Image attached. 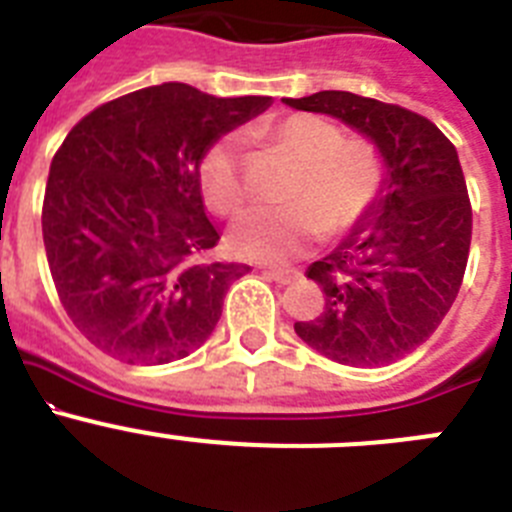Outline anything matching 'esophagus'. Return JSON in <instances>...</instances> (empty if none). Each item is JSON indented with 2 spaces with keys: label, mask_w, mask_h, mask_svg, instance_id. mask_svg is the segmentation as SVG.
I'll return each instance as SVG.
<instances>
[{
  "label": "esophagus",
  "mask_w": 512,
  "mask_h": 512,
  "mask_svg": "<svg viewBox=\"0 0 512 512\" xmlns=\"http://www.w3.org/2000/svg\"><path fill=\"white\" fill-rule=\"evenodd\" d=\"M264 277L271 279V282H277V284H292L297 277H300V271H295V269H266Z\"/></svg>",
  "instance_id": "1"
}]
</instances>
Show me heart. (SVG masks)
<instances>
[{
  "instance_id": "b5f03b06",
  "label": "heart",
  "mask_w": 512,
  "mask_h": 512,
  "mask_svg": "<svg viewBox=\"0 0 512 512\" xmlns=\"http://www.w3.org/2000/svg\"><path fill=\"white\" fill-rule=\"evenodd\" d=\"M274 146L300 164L289 207L253 210L230 230L238 256L287 261L305 253L320 233H346L361 220L382 187V158L366 140H343L336 122L320 115H289L269 133ZM205 200L223 215L246 205V164L238 138L212 143L200 164Z\"/></svg>"
}]
</instances>
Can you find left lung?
I'll list each match as a JSON object with an SVG mask.
<instances>
[{"label": "left lung", "mask_w": 512, "mask_h": 512, "mask_svg": "<svg viewBox=\"0 0 512 512\" xmlns=\"http://www.w3.org/2000/svg\"><path fill=\"white\" fill-rule=\"evenodd\" d=\"M284 104L336 117L384 161L372 207L307 269L325 310L295 333L338 364H392L431 338L467 269L472 205L456 148L431 120L379 99L318 92Z\"/></svg>", "instance_id": "8db88e82"}]
</instances>
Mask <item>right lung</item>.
Returning a JSON list of instances; mask_svg holds the SVG:
<instances>
[{"instance_id":"add662e5","label":"right lung","mask_w":512,"mask_h":512,"mask_svg":"<svg viewBox=\"0 0 512 512\" xmlns=\"http://www.w3.org/2000/svg\"><path fill=\"white\" fill-rule=\"evenodd\" d=\"M269 104L169 81L102 104L66 135L45 187V256L63 310L104 354L169 364L210 338L248 266L207 259L220 233L202 156Z\"/></svg>"}]
</instances>
